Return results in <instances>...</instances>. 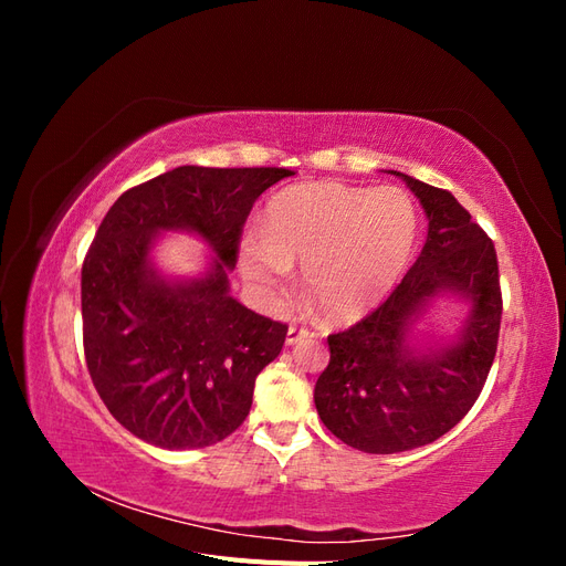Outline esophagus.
<instances>
[{
  "label": "esophagus",
  "mask_w": 566,
  "mask_h": 566,
  "mask_svg": "<svg viewBox=\"0 0 566 566\" xmlns=\"http://www.w3.org/2000/svg\"><path fill=\"white\" fill-rule=\"evenodd\" d=\"M310 335H312V331H310V328H304V325H290V328H287V337H285V342H287V345H297L300 339L310 337Z\"/></svg>",
  "instance_id": "obj_1"
}]
</instances>
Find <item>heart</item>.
Wrapping results in <instances>:
<instances>
[{"label":"heart","instance_id":"1","mask_svg":"<svg viewBox=\"0 0 566 566\" xmlns=\"http://www.w3.org/2000/svg\"><path fill=\"white\" fill-rule=\"evenodd\" d=\"M418 217L401 188L304 181L269 202L260 235L241 243V271L264 300H276L302 262L323 314L349 323L375 310L413 256Z\"/></svg>","mask_w":566,"mask_h":566}]
</instances>
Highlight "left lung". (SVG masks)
<instances>
[{
    "label": "left lung",
    "instance_id": "1",
    "mask_svg": "<svg viewBox=\"0 0 566 566\" xmlns=\"http://www.w3.org/2000/svg\"><path fill=\"white\" fill-rule=\"evenodd\" d=\"M430 221L427 243L391 295L352 328L328 335L331 364L314 389L323 424L364 453L424 447L479 399L499 349L503 295L493 241L451 191L401 172ZM451 292L471 302L455 346L416 353L405 339L427 300Z\"/></svg>",
    "mask_w": 566,
    "mask_h": 566
}]
</instances>
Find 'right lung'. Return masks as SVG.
Masks as SVG:
<instances>
[{
	"instance_id": "right-lung-1",
	"label": "right lung",
	"mask_w": 566,
	"mask_h": 566,
	"mask_svg": "<svg viewBox=\"0 0 566 566\" xmlns=\"http://www.w3.org/2000/svg\"><path fill=\"white\" fill-rule=\"evenodd\" d=\"M285 167L184 165L119 196L82 264V342L111 416L153 447L205 449L243 424L256 375L287 325L229 295L243 227ZM184 228L218 254L202 280L172 284L149 266L151 238Z\"/></svg>"
}]
</instances>
